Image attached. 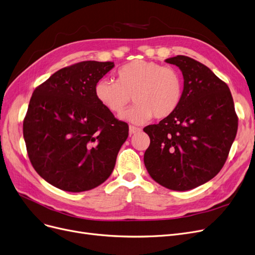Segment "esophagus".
Returning a JSON list of instances; mask_svg holds the SVG:
<instances>
[{
  "label": "esophagus",
  "instance_id": "esophagus-1",
  "mask_svg": "<svg viewBox=\"0 0 255 255\" xmlns=\"http://www.w3.org/2000/svg\"><path fill=\"white\" fill-rule=\"evenodd\" d=\"M139 131H140V128H138V127H134V126H132V125L129 126V134L130 135L138 133Z\"/></svg>",
  "mask_w": 255,
  "mask_h": 255
}]
</instances>
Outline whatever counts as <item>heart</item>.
<instances>
[{"mask_svg":"<svg viewBox=\"0 0 255 255\" xmlns=\"http://www.w3.org/2000/svg\"><path fill=\"white\" fill-rule=\"evenodd\" d=\"M118 79L98 80L95 97L109 113L120 115L132 99L135 105L121 119L133 124H143L153 117L164 119L179 107L183 97L181 74L174 68L157 62L133 60L121 66Z\"/></svg>","mask_w":255,"mask_h":255,"instance_id":"heart-1","label":"heart"}]
</instances>
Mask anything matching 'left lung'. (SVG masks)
Here are the masks:
<instances>
[{
    "mask_svg": "<svg viewBox=\"0 0 255 255\" xmlns=\"http://www.w3.org/2000/svg\"><path fill=\"white\" fill-rule=\"evenodd\" d=\"M183 76V97L176 112L143 131V155L152 179L172 191H190L223 168L238 131L229 87L207 66L183 55L164 60Z\"/></svg>",
    "mask_w": 255,
    "mask_h": 255,
    "instance_id": "1",
    "label": "left lung"
}]
</instances>
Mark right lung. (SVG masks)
Instances as JSON below:
<instances>
[{
  "instance_id": "add662e5",
  "label": "right lung",
  "mask_w": 255,
  "mask_h": 255,
  "mask_svg": "<svg viewBox=\"0 0 255 255\" xmlns=\"http://www.w3.org/2000/svg\"><path fill=\"white\" fill-rule=\"evenodd\" d=\"M114 62L83 61L33 92L23 124L28 156L41 178L65 192L95 189L112 175L129 127L95 97Z\"/></svg>"
}]
</instances>
